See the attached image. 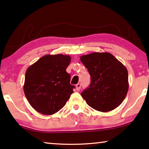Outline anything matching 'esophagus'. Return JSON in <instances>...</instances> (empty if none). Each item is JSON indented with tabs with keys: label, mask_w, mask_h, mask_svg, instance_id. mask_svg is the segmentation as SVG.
<instances>
[{
	"label": "esophagus",
	"mask_w": 149,
	"mask_h": 149,
	"mask_svg": "<svg viewBox=\"0 0 149 149\" xmlns=\"http://www.w3.org/2000/svg\"><path fill=\"white\" fill-rule=\"evenodd\" d=\"M75 88H76L77 91H79V90H80V88H81V84H76V86H75Z\"/></svg>",
	"instance_id": "34e87169"
}]
</instances>
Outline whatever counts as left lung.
<instances>
[{"mask_svg":"<svg viewBox=\"0 0 149 149\" xmlns=\"http://www.w3.org/2000/svg\"><path fill=\"white\" fill-rule=\"evenodd\" d=\"M91 76L90 86L81 96L90 107L109 112L120 105L128 90L127 69L108 52H94L80 57Z\"/></svg>","mask_w":149,"mask_h":149,"instance_id":"1","label":"left lung"}]
</instances>
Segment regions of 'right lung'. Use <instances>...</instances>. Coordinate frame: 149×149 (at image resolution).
<instances>
[{"label": "right lung", "mask_w": 149, "mask_h": 149, "mask_svg": "<svg viewBox=\"0 0 149 149\" xmlns=\"http://www.w3.org/2000/svg\"><path fill=\"white\" fill-rule=\"evenodd\" d=\"M70 55H45L27 68L24 93L30 105L41 114L52 115L65 105L75 87L66 72Z\"/></svg>", "instance_id": "1"}]
</instances>
